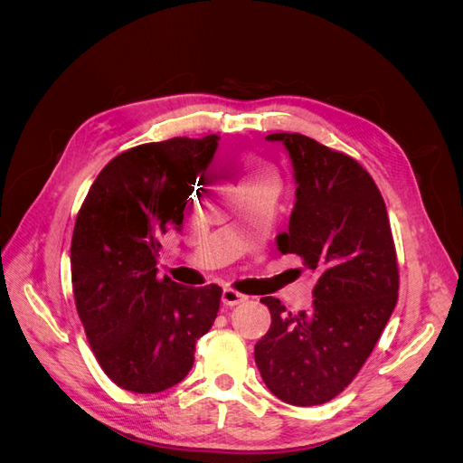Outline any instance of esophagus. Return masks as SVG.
I'll use <instances>...</instances> for the list:
<instances>
[{
    "label": "esophagus",
    "instance_id": "1",
    "mask_svg": "<svg viewBox=\"0 0 463 463\" xmlns=\"http://www.w3.org/2000/svg\"><path fill=\"white\" fill-rule=\"evenodd\" d=\"M243 301H247V296H243V293L235 291L232 288H223V291H222V303L223 305L233 307V305H240Z\"/></svg>",
    "mask_w": 463,
    "mask_h": 463
}]
</instances>
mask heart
Segmentation results:
<instances>
[{
    "instance_id": "obj_1",
    "label": "heart",
    "mask_w": 463,
    "mask_h": 463,
    "mask_svg": "<svg viewBox=\"0 0 463 463\" xmlns=\"http://www.w3.org/2000/svg\"><path fill=\"white\" fill-rule=\"evenodd\" d=\"M241 170V187H257V185H278V177L270 162H266L257 154H247L240 164Z\"/></svg>"
}]
</instances>
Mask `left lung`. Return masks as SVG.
<instances>
[{
	"mask_svg": "<svg viewBox=\"0 0 463 463\" xmlns=\"http://www.w3.org/2000/svg\"><path fill=\"white\" fill-rule=\"evenodd\" d=\"M296 177V204L282 253L299 255L317 274L313 307L286 313L262 298L270 330L255 345L264 384L291 405H318L354 381L398 301L396 247L383 194L363 165L301 133H272Z\"/></svg>",
	"mask_w": 463,
	"mask_h": 463,
	"instance_id": "left-lung-1",
	"label": "left lung"
}]
</instances>
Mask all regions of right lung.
Here are the masks:
<instances>
[{"label": "right lung", "mask_w": 463, "mask_h": 463, "mask_svg": "<svg viewBox=\"0 0 463 463\" xmlns=\"http://www.w3.org/2000/svg\"><path fill=\"white\" fill-rule=\"evenodd\" d=\"M218 135L174 137L106 164L82 203L71 240L79 318L104 373L119 388L156 394L184 381L194 344L218 315L222 289L156 276L162 235L181 230L193 185Z\"/></svg>", "instance_id": "1"}]
</instances>
